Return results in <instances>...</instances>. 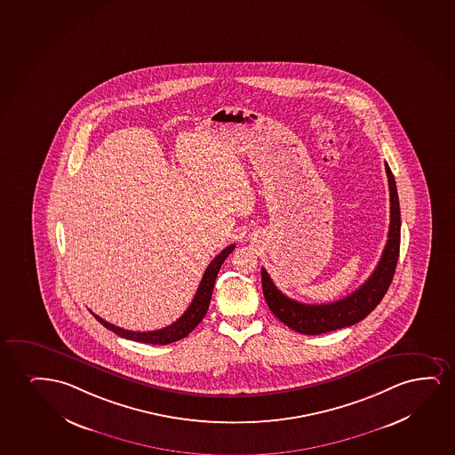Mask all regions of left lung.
<instances>
[{
    "label": "left lung",
    "instance_id": "obj_1",
    "mask_svg": "<svg viewBox=\"0 0 455 455\" xmlns=\"http://www.w3.org/2000/svg\"><path fill=\"white\" fill-rule=\"evenodd\" d=\"M384 166L387 172L390 195L387 243L377 268L360 289L355 290L354 293L342 298L339 301L329 302V304H302L295 299H290L289 296L279 291L266 268L260 270L262 291H264L267 306L270 307L273 315L291 331H299L304 335H319V333H327V331L356 324L377 307L389 289L392 277L395 273L398 254H400L402 216H400V202L396 193L395 179L390 172L387 162Z\"/></svg>",
    "mask_w": 455,
    "mask_h": 455
}]
</instances>
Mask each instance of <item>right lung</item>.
<instances>
[{"mask_svg": "<svg viewBox=\"0 0 455 455\" xmlns=\"http://www.w3.org/2000/svg\"><path fill=\"white\" fill-rule=\"evenodd\" d=\"M235 243H231L228 247L222 250L220 253L212 260V264L207 267V270L202 276L201 283H199V289L196 291L195 299L189 304V307L187 308V312L183 313L182 316L172 323V325H168L165 329H159V331H124L122 327L111 324L105 319L97 316L95 313L94 318L105 325L107 329L114 331L118 337L126 338L131 341L145 342V344H170V342L179 341L182 338L187 337L189 331H193L196 329V325L201 323L204 316L207 315L208 306H210V299H212V287H214V281L218 276L220 267L224 264V260L227 259V256L235 250Z\"/></svg>", "mask_w": 455, "mask_h": 455, "instance_id": "add662e5", "label": "right lung"}]
</instances>
